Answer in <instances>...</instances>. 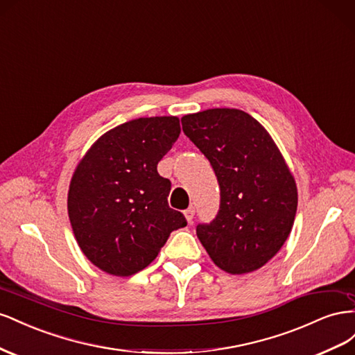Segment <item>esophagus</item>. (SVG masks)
I'll use <instances>...</instances> for the list:
<instances>
[{"label": "esophagus", "mask_w": 355, "mask_h": 355, "mask_svg": "<svg viewBox=\"0 0 355 355\" xmlns=\"http://www.w3.org/2000/svg\"><path fill=\"white\" fill-rule=\"evenodd\" d=\"M184 217H186L187 223H191V221H193V217H195V208H193V207H189L187 209H184Z\"/></svg>", "instance_id": "34e87169"}]
</instances>
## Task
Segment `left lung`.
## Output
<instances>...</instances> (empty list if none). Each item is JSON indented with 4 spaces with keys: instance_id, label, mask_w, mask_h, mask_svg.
<instances>
[{
    "instance_id": "left-lung-1",
    "label": "left lung",
    "mask_w": 355,
    "mask_h": 355,
    "mask_svg": "<svg viewBox=\"0 0 355 355\" xmlns=\"http://www.w3.org/2000/svg\"><path fill=\"white\" fill-rule=\"evenodd\" d=\"M216 172L220 208L196 226L200 244L232 275L257 270L288 238L297 187L277 144L259 121L236 108H211L181 119Z\"/></svg>"
}]
</instances>
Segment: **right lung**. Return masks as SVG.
<instances>
[{
	"label": "right lung",
	"mask_w": 355,
	"mask_h": 355,
	"mask_svg": "<svg viewBox=\"0 0 355 355\" xmlns=\"http://www.w3.org/2000/svg\"><path fill=\"white\" fill-rule=\"evenodd\" d=\"M181 132L174 116L141 117L108 130L71 178L68 216L85 256L110 275L143 270L187 221L169 208L157 164Z\"/></svg>",
	"instance_id": "add662e5"
}]
</instances>
